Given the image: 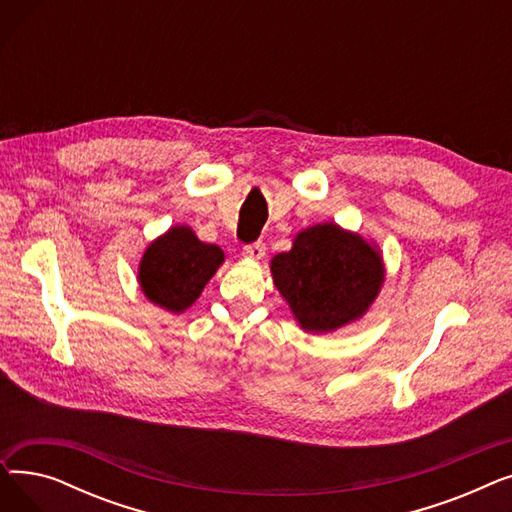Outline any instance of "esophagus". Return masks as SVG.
I'll return each mask as SVG.
<instances>
[{"label": "esophagus", "mask_w": 512, "mask_h": 512, "mask_svg": "<svg viewBox=\"0 0 512 512\" xmlns=\"http://www.w3.org/2000/svg\"><path fill=\"white\" fill-rule=\"evenodd\" d=\"M242 255L257 261V259H261V257L265 255V245H263L261 240H257V242H251V245H245V249H242Z\"/></svg>", "instance_id": "obj_1"}]
</instances>
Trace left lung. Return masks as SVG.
I'll return each mask as SVG.
<instances>
[{
    "label": "left lung",
    "instance_id": "obj_1",
    "mask_svg": "<svg viewBox=\"0 0 512 512\" xmlns=\"http://www.w3.org/2000/svg\"><path fill=\"white\" fill-rule=\"evenodd\" d=\"M274 284L305 332H334L365 315L384 284L380 251L338 224L305 228L272 259Z\"/></svg>",
    "mask_w": 512,
    "mask_h": 512
}]
</instances>
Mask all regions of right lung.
<instances>
[{"instance_id": "add662e5", "label": "right lung", "mask_w": 512, "mask_h": 512, "mask_svg": "<svg viewBox=\"0 0 512 512\" xmlns=\"http://www.w3.org/2000/svg\"><path fill=\"white\" fill-rule=\"evenodd\" d=\"M224 263L218 245L201 242L188 226H174L155 238L139 263L145 297L170 313L191 307Z\"/></svg>"}]
</instances>
